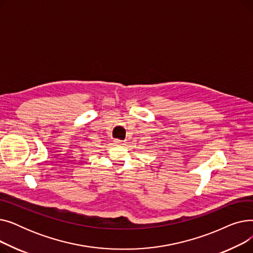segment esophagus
<instances>
[{
	"mask_svg": "<svg viewBox=\"0 0 253 253\" xmlns=\"http://www.w3.org/2000/svg\"><path fill=\"white\" fill-rule=\"evenodd\" d=\"M114 142H115L116 144H120V145H123V144H124V141H123V140H120V139H115Z\"/></svg>",
	"mask_w": 253,
	"mask_h": 253,
	"instance_id": "esophagus-1",
	"label": "esophagus"
}]
</instances>
